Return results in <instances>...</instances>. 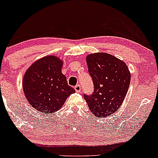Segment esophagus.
I'll list each match as a JSON object with an SVG mask.
<instances>
[{"instance_id":"1","label":"esophagus","mask_w":158,"mask_h":158,"mask_svg":"<svg viewBox=\"0 0 158 158\" xmlns=\"http://www.w3.org/2000/svg\"><path fill=\"white\" fill-rule=\"evenodd\" d=\"M75 91H76V92H80V91H81V85H75Z\"/></svg>"}]
</instances>
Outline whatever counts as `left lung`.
I'll list each match as a JSON object with an SVG mask.
<instances>
[{
	"label": "left lung",
	"mask_w": 158,
	"mask_h": 158,
	"mask_svg": "<svg viewBox=\"0 0 158 158\" xmlns=\"http://www.w3.org/2000/svg\"><path fill=\"white\" fill-rule=\"evenodd\" d=\"M86 63L94 91L92 95H84V99L96 117L111 115L122 105L128 91V67L123 61L106 53L89 54Z\"/></svg>",
	"instance_id": "1"
}]
</instances>
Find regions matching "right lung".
Returning <instances> with one entry per match:
<instances>
[{
  "instance_id": "right-lung-1",
  "label": "right lung",
  "mask_w": 158,
  "mask_h": 158,
  "mask_svg": "<svg viewBox=\"0 0 158 158\" xmlns=\"http://www.w3.org/2000/svg\"><path fill=\"white\" fill-rule=\"evenodd\" d=\"M63 61L46 56L32 63L23 77L22 86L27 100L38 112L53 113L60 110L75 91L68 85L61 73Z\"/></svg>"
}]
</instances>
